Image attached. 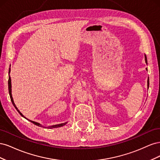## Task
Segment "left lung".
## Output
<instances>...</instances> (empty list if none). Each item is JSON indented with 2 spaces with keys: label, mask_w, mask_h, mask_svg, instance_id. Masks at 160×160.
Returning a JSON list of instances; mask_svg holds the SVG:
<instances>
[{
  "label": "left lung",
  "mask_w": 160,
  "mask_h": 160,
  "mask_svg": "<svg viewBox=\"0 0 160 160\" xmlns=\"http://www.w3.org/2000/svg\"><path fill=\"white\" fill-rule=\"evenodd\" d=\"M145 60H146V62L147 63V62H148V61H147V57H146V55H145ZM149 78H148V87L149 88Z\"/></svg>",
  "instance_id": "obj_1"
}]
</instances>
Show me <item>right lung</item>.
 I'll list each match as a JSON object with an SVG mask.
<instances>
[{"instance_id": "add662e5", "label": "right lung", "mask_w": 160, "mask_h": 160, "mask_svg": "<svg viewBox=\"0 0 160 160\" xmlns=\"http://www.w3.org/2000/svg\"><path fill=\"white\" fill-rule=\"evenodd\" d=\"M10 71H11V69H9V72H10ZM8 92H9V95H10V98H11V101H12V104H13V105H14V107L15 108V109L17 110V111L18 112L21 114V115H22L23 118H26L25 117H24V116L22 115V114L20 112V111H19L18 109H17V108L16 107V105H15V104H14V101H13V99H12V94H11V77H10V75H9V77H8ZM27 119V118H26ZM28 121H30L31 122H32V123H34L35 125H37V126H39V127H42V125L40 124V123H37V122H32V121H31V120H29V119H28ZM66 124V123H61V124H58V125H52V126H49V127H47V128H49V129H51V128H59V127H61V126H63L64 125H65Z\"/></svg>"}]
</instances>
